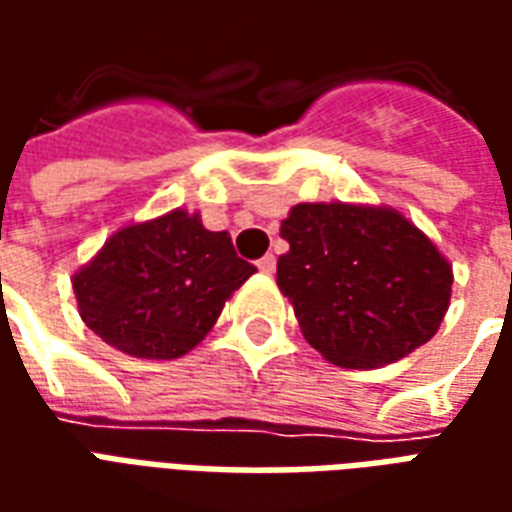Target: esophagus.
Masks as SVG:
<instances>
[{"mask_svg": "<svg viewBox=\"0 0 512 512\" xmlns=\"http://www.w3.org/2000/svg\"><path fill=\"white\" fill-rule=\"evenodd\" d=\"M257 268H260L263 274H274V271H277V257L274 255L260 257V260H257Z\"/></svg>", "mask_w": 512, "mask_h": 512, "instance_id": "obj_1", "label": "esophagus"}]
</instances>
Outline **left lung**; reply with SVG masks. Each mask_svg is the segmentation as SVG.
Segmentation results:
<instances>
[{
  "label": "left lung",
  "instance_id": "8db88e82",
  "mask_svg": "<svg viewBox=\"0 0 512 512\" xmlns=\"http://www.w3.org/2000/svg\"><path fill=\"white\" fill-rule=\"evenodd\" d=\"M277 285L332 365L381 367L425 345L450 307L452 268L392 208L304 202L282 222Z\"/></svg>",
  "mask_w": 512,
  "mask_h": 512
}]
</instances>
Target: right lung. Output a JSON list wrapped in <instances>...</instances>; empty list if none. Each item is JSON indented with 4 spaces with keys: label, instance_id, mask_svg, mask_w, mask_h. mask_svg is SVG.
Instances as JSON below:
<instances>
[{
    "label": "right lung",
    "instance_id": "1",
    "mask_svg": "<svg viewBox=\"0 0 512 512\" xmlns=\"http://www.w3.org/2000/svg\"><path fill=\"white\" fill-rule=\"evenodd\" d=\"M255 271L235 255L230 235L172 211L112 235L73 277V290L82 321L104 343L139 359H178Z\"/></svg>",
    "mask_w": 512,
    "mask_h": 512
}]
</instances>
